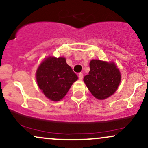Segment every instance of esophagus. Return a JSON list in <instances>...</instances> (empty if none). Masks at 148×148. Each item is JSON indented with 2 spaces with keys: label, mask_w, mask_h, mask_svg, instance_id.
I'll return each mask as SVG.
<instances>
[{
  "label": "esophagus",
  "mask_w": 148,
  "mask_h": 148,
  "mask_svg": "<svg viewBox=\"0 0 148 148\" xmlns=\"http://www.w3.org/2000/svg\"><path fill=\"white\" fill-rule=\"evenodd\" d=\"M83 74H82V73H79V79L80 80H82V79H83Z\"/></svg>",
  "instance_id": "34e87169"
}]
</instances>
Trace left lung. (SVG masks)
I'll list each match as a JSON object with an SVG mask.
<instances>
[{
	"instance_id": "8db88e82",
	"label": "left lung",
	"mask_w": 148,
	"mask_h": 148,
	"mask_svg": "<svg viewBox=\"0 0 148 148\" xmlns=\"http://www.w3.org/2000/svg\"><path fill=\"white\" fill-rule=\"evenodd\" d=\"M90 67V72L83 81L92 95L100 100L112 95L121 82L120 72L115 64L92 60Z\"/></svg>"
}]
</instances>
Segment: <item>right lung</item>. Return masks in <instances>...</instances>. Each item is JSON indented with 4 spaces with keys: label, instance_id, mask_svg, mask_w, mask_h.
I'll return each mask as SVG.
<instances>
[{
    "label": "right lung",
    "instance_id": "add662e5",
    "mask_svg": "<svg viewBox=\"0 0 148 148\" xmlns=\"http://www.w3.org/2000/svg\"><path fill=\"white\" fill-rule=\"evenodd\" d=\"M78 76L63 57H49L42 62L36 72L38 87L46 97L60 101L66 95Z\"/></svg>",
    "mask_w": 148,
    "mask_h": 148
}]
</instances>
